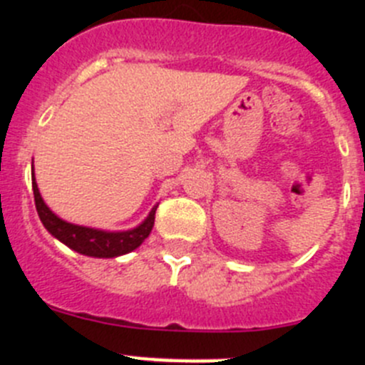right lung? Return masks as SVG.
Returning a JSON list of instances; mask_svg holds the SVG:
<instances>
[{
	"mask_svg": "<svg viewBox=\"0 0 365 365\" xmlns=\"http://www.w3.org/2000/svg\"><path fill=\"white\" fill-rule=\"evenodd\" d=\"M32 192H34V202H36L40 221L43 222L47 232L54 235L60 243L69 247L71 250L89 257H118L128 252H133L135 248L140 247L144 240L150 235L155 222V212H157V206H153L148 217L138 227L130 228V230L109 232L74 225V222H67L66 219L58 217L49 206L45 205L40 190H38L36 177H34V164H32Z\"/></svg>",
	"mask_w": 365,
	"mask_h": 365,
	"instance_id": "obj_1",
	"label": "right lung"
}]
</instances>
